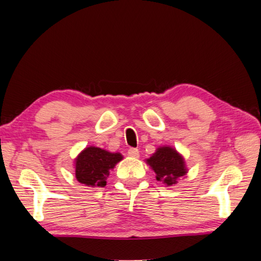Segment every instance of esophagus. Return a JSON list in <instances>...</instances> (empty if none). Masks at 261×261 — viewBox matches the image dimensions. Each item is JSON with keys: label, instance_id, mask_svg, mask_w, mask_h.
I'll return each instance as SVG.
<instances>
[{"label": "esophagus", "instance_id": "1", "mask_svg": "<svg viewBox=\"0 0 261 261\" xmlns=\"http://www.w3.org/2000/svg\"><path fill=\"white\" fill-rule=\"evenodd\" d=\"M139 149L138 148H129L128 149V155L133 156V158H139Z\"/></svg>", "mask_w": 261, "mask_h": 261}]
</instances>
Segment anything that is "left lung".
<instances>
[{
	"label": "left lung",
	"instance_id": "8db88e82",
	"mask_svg": "<svg viewBox=\"0 0 261 261\" xmlns=\"http://www.w3.org/2000/svg\"><path fill=\"white\" fill-rule=\"evenodd\" d=\"M147 164L154 171L156 180L166 187L176 184L178 178L187 173L183 156L178 154L176 149L165 146L156 149L154 154L147 159Z\"/></svg>",
	"mask_w": 261,
	"mask_h": 261
}]
</instances>
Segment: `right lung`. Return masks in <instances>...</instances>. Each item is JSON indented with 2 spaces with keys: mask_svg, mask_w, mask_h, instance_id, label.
I'll list each match as a JSON object with an SVG mask.
<instances>
[{
  "mask_svg": "<svg viewBox=\"0 0 261 261\" xmlns=\"http://www.w3.org/2000/svg\"><path fill=\"white\" fill-rule=\"evenodd\" d=\"M122 160L120 153H110L98 147L85 148L76 159V178L82 184L92 188H103L110 170Z\"/></svg>",
  "mask_w": 261,
  "mask_h": 261,
  "instance_id": "right-lung-1",
  "label": "right lung"
}]
</instances>
